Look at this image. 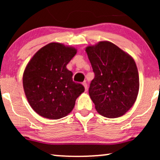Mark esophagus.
<instances>
[{
  "instance_id": "1",
  "label": "esophagus",
  "mask_w": 160,
  "mask_h": 160,
  "mask_svg": "<svg viewBox=\"0 0 160 160\" xmlns=\"http://www.w3.org/2000/svg\"><path fill=\"white\" fill-rule=\"evenodd\" d=\"M83 85H84V89H85V91H87V83H86V82H84V83H83Z\"/></svg>"
}]
</instances>
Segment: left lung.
Returning a JSON list of instances; mask_svg holds the SVG:
<instances>
[{
  "instance_id": "left-lung-1",
  "label": "left lung",
  "mask_w": 160,
  "mask_h": 160,
  "mask_svg": "<svg viewBox=\"0 0 160 160\" xmlns=\"http://www.w3.org/2000/svg\"><path fill=\"white\" fill-rule=\"evenodd\" d=\"M85 50L95 73L89 94L96 111L107 118L122 117L132 108L138 94L135 60L109 41H100Z\"/></svg>"
}]
</instances>
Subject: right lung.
<instances>
[{
  "instance_id": "1",
  "label": "right lung",
  "mask_w": 160,
  "mask_h": 160,
  "mask_svg": "<svg viewBox=\"0 0 160 160\" xmlns=\"http://www.w3.org/2000/svg\"><path fill=\"white\" fill-rule=\"evenodd\" d=\"M77 52L74 47L50 43L34 54L23 73V88L31 108L42 117L58 119L70 113L84 92L73 82L68 65Z\"/></svg>"
}]
</instances>
